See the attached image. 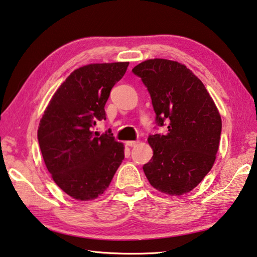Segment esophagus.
Masks as SVG:
<instances>
[{"label": "esophagus", "mask_w": 257, "mask_h": 257, "mask_svg": "<svg viewBox=\"0 0 257 257\" xmlns=\"http://www.w3.org/2000/svg\"><path fill=\"white\" fill-rule=\"evenodd\" d=\"M139 144L138 141H126V146L128 147H136Z\"/></svg>", "instance_id": "1"}]
</instances>
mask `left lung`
Instances as JSON below:
<instances>
[{"label": "left lung", "instance_id": "1", "mask_svg": "<svg viewBox=\"0 0 257 257\" xmlns=\"http://www.w3.org/2000/svg\"><path fill=\"white\" fill-rule=\"evenodd\" d=\"M148 90L158 126L167 133L148 138L154 151L144 172L151 186L170 196L191 191L215 162L222 120L211 95L190 69L150 59L132 69Z\"/></svg>", "mask_w": 257, "mask_h": 257}]
</instances>
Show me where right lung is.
Returning <instances> with one entry per match:
<instances>
[{
  "label": "right lung",
  "instance_id": "add662e5",
  "mask_svg": "<svg viewBox=\"0 0 257 257\" xmlns=\"http://www.w3.org/2000/svg\"><path fill=\"white\" fill-rule=\"evenodd\" d=\"M128 62L91 64L74 70L52 96L37 139L57 186L77 200H91L109 187L124 159V146L110 130L92 132L106 119L104 106Z\"/></svg>",
  "mask_w": 257,
  "mask_h": 257
}]
</instances>
